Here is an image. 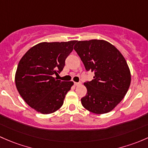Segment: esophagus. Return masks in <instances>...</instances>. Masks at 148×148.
Here are the masks:
<instances>
[{"mask_svg": "<svg viewBox=\"0 0 148 148\" xmlns=\"http://www.w3.org/2000/svg\"><path fill=\"white\" fill-rule=\"evenodd\" d=\"M74 85H75V86H78V85H80V83H76V82H75Z\"/></svg>", "mask_w": 148, "mask_h": 148, "instance_id": "1", "label": "esophagus"}]
</instances>
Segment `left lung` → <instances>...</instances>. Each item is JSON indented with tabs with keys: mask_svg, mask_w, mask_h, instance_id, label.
I'll use <instances>...</instances> for the list:
<instances>
[{
	"mask_svg": "<svg viewBox=\"0 0 148 148\" xmlns=\"http://www.w3.org/2000/svg\"><path fill=\"white\" fill-rule=\"evenodd\" d=\"M87 71L95 73L93 80L84 85L87 94L81 98L85 109L95 114L110 112L127 93L130 71L121 53L103 40L77 41L74 46Z\"/></svg>",
	"mask_w": 148,
	"mask_h": 148,
	"instance_id": "left-lung-1",
	"label": "left lung"
}]
</instances>
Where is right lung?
Masks as SVG:
<instances>
[{
	"label": "right lung",
	"mask_w": 148,
	"mask_h": 148,
	"mask_svg": "<svg viewBox=\"0 0 148 148\" xmlns=\"http://www.w3.org/2000/svg\"><path fill=\"white\" fill-rule=\"evenodd\" d=\"M76 42H40L20 60L15 77L16 88L25 103L38 112L50 114L63 106L73 82L57 80L53 75L63 71Z\"/></svg>",
	"instance_id": "right-lung-1"
}]
</instances>
